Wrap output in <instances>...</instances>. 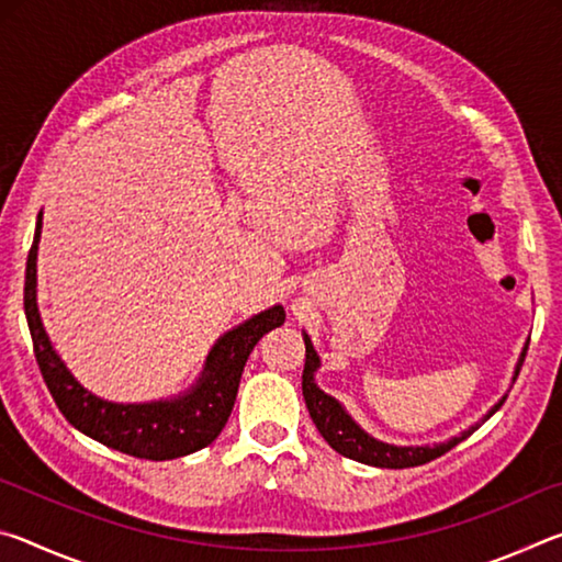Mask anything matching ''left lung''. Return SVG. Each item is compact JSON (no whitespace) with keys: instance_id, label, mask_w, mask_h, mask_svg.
<instances>
[{"instance_id":"left-lung-1","label":"left lung","mask_w":562,"mask_h":562,"mask_svg":"<svg viewBox=\"0 0 562 562\" xmlns=\"http://www.w3.org/2000/svg\"><path fill=\"white\" fill-rule=\"evenodd\" d=\"M526 351H528V347L522 349V355L518 359L516 376L520 372L522 361H526ZM317 367H319L317 351H315V347H312L310 337L304 335V372H302L304 404H307L312 422H315L319 434L325 436V441L337 453L347 456V459H351V461L376 465V469H412V465H422V463L439 459V456L451 451L456 443L469 439V436L479 429V424H475L469 431L456 436V439L446 441V443H434V446H392V443L376 441L367 431H361L355 422H351V416L345 412V408H341L337 398H331L315 384ZM503 402H506V396H503L501 402L491 408L488 416L496 414L503 406ZM486 418H483V422H486Z\"/></svg>"}]
</instances>
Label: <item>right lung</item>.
<instances>
[{"mask_svg": "<svg viewBox=\"0 0 562 562\" xmlns=\"http://www.w3.org/2000/svg\"><path fill=\"white\" fill-rule=\"evenodd\" d=\"M42 237V215L36 223L34 243L26 258L24 280V312L32 331L34 357L46 389L54 396L59 412L74 429L91 436L99 443L116 449L136 459L166 461L178 456L205 449L223 431L227 416L233 412L237 386L255 345L270 329L284 322V310H265L245 325L227 331L213 347L205 361V372L188 394L154 404H113L87 392L64 361L56 355L46 337L40 307H36V250Z\"/></svg>", "mask_w": 562, "mask_h": 562, "instance_id": "1", "label": "right lung"}]
</instances>
